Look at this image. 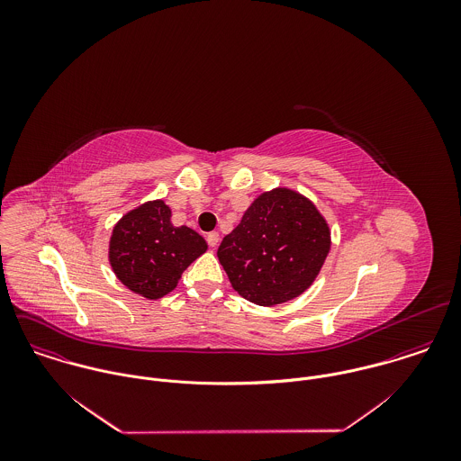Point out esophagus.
<instances>
[{
    "label": "esophagus",
    "instance_id": "esophagus-1",
    "mask_svg": "<svg viewBox=\"0 0 461 461\" xmlns=\"http://www.w3.org/2000/svg\"><path fill=\"white\" fill-rule=\"evenodd\" d=\"M218 241H220V234L218 232H209L207 234V243H209V247H216L218 245Z\"/></svg>",
    "mask_w": 461,
    "mask_h": 461
}]
</instances>
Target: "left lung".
Returning <instances> with one entry per match:
<instances>
[{
    "label": "left lung",
    "mask_w": 461,
    "mask_h": 461,
    "mask_svg": "<svg viewBox=\"0 0 461 461\" xmlns=\"http://www.w3.org/2000/svg\"><path fill=\"white\" fill-rule=\"evenodd\" d=\"M330 227L312 200L289 188L264 192L221 240L218 259L234 291L273 307L305 293L329 256Z\"/></svg>",
    "instance_id": "obj_1"
}]
</instances>
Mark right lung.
<instances>
[{
  "instance_id": "1",
  "label": "right lung",
  "mask_w": 461,
  "mask_h": 461,
  "mask_svg": "<svg viewBox=\"0 0 461 461\" xmlns=\"http://www.w3.org/2000/svg\"><path fill=\"white\" fill-rule=\"evenodd\" d=\"M163 200H149L126 212L113 227L108 259L117 278L132 293L158 300L177 287L183 271L205 250L194 229L174 227Z\"/></svg>"
}]
</instances>
